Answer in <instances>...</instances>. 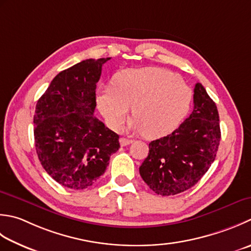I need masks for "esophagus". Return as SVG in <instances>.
Here are the masks:
<instances>
[{
  "mask_svg": "<svg viewBox=\"0 0 251 251\" xmlns=\"http://www.w3.org/2000/svg\"><path fill=\"white\" fill-rule=\"evenodd\" d=\"M129 144H131V140H130V139H127V138H124V137H122V138H120V145H121L122 147L128 146Z\"/></svg>",
  "mask_w": 251,
  "mask_h": 251,
  "instance_id": "esophagus-1",
  "label": "esophagus"
}]
</instances>
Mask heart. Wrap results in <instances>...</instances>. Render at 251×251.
Segmentation results:
<instances>
[{
    "label": "heart",
    "instance_id": "b5f03b06",
    "mask_svg": "<svg viewBox=\"0 0 251 251\" xmlns=\"http://www.w3.org/2000/svg\"><path fill=\"white\" fill-rule=\"evenodd\" d=\"M97 101L114 129L121 128L134 107V129L155 139L177 128L187 116L193 90L165 68H129L117 74L113 85L102 87Z\"/></svg>",
    "mask_w": 251,
    "mask_h": 251
}]
</instances>
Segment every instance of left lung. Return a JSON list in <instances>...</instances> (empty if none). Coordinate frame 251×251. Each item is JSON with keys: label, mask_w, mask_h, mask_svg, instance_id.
Wrapping results in <instances>:
<instances>
[{"label": "left lung", "mask_w": 251, "mask_h": 251, "mask_svg": "<svg viewBox=\"0 0 251 251\" xmlns=\"http://www.w3.org/2000/svg\"><path fill=\"white\" fill-rule=\"evenodd\" d=\"M219 112L201 83L194 90V110L172 134L151 141L139 173L155 194L173 196L195 186L217 156Z\"/></svg>", "instance_id": "1"}]
</instances>
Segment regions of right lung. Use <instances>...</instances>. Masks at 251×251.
<instances>
[{
  "mask_svg": "<svg viewBox=\"0 0 251 251\" xmlns=\"http://www.w3.org/2000/svg\"><path fill=\"white\" fill-rule=\"evenodd\" d=\"M110 58H89L58 73L36 105L33 134L38 158L64 187H90L120 148L119 135L93 115L97 82Z\"/></svg>",
  "mask_w": 251,
  "mask_h": 251,
  "instance_id": "obj_1",
  "label": "right lung"
}]
</instances>
